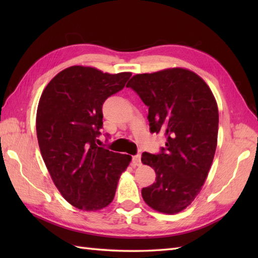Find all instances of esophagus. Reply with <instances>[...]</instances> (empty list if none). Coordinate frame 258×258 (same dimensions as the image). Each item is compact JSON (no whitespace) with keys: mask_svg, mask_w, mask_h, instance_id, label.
Listing matches in <instances>:
<instances>
[{"mask_svg":"<svg viewBox=\"0 0 258 258\" xmlns=\"http://www.w3.org/2000/svg\"><path fill=\"white\" fill-rule=\"evenodd\" d=\"M133 164L135 166H140L141 165V154H136L133 156Z\"/></svg>","mask_w":258,"mask_h":258,"instance_id":"obj_1","label":"esophagus"}]
</instances>
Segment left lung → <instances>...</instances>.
I'll return each mask as SVG.
<instances>
[{
  "label": "left lung",
  "instance_id": "8db88e82",
  "mask_svg": "<svg viewBox=\"0 0 258 258\" xmlns=\"http://www.w3.org/2000/svg\"><path fill=\"white\" fill-rule=\"evenodd\" d=\"M126 86L149 107L151 133L165 138L160 153L142 154V163L156 173V182L142 189V196L155 211L178 213L200 193L215 155V97L199 75L185 69L134 75Z\"/></svg>",
  "mask_w": 258,
  "mask_h": 258
}]
</instances>
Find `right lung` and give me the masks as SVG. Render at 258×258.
Returning <instances> with one entry per match:
<instances>
[{
    "instance_id": "add662e5",
    "label": "right lung",
    "mask_w": 258,
    "mask_h": 258,
    "mask_svg": "<svg viewBox=\"0 0 258 258\" xmlns=\"http://www.w3.org/2000/svg\"><path fill=\"white\" fill-rule=\"evenodd\" d=\"M131 75L71 67L53 78L38 102L36 134L42 157L59 193L80 210L106 207L132 158L97 145L103 104L124 89Z\"/></svg>"
}]
</instances>
